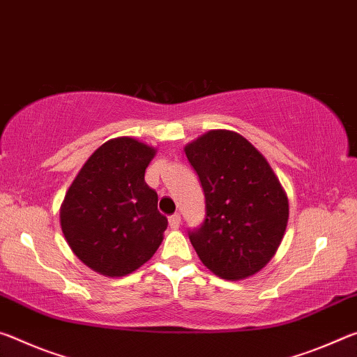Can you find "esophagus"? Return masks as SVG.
I'll return each mask as SVG.
<instances>
[{"label":"esophagus","mask_w":357,"mask_h":357,"mask_svg":"<svg viewBox=\"0 0 357 357\" xmlns=\"http://www.w3.org/2000/svg\"><path fill=\"white\" fill-rule=\"evenodd\" d=\"M180 223H182V218H180L178 213H174L169 217V226H171V229H178Z\"/></svg>","instance_id":"esophagus-1"}]
</instances>
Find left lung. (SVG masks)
Here are the masks:
<instances>
[{
	"label": "left lung",
	"instance_id": "1",
	"mask_svg": "<svg viewBox=\"0 0 357 357\" xmlns=\"http://www.w3.org/2000/svg\"><path fill=\"white\" fill-rule=\"evenodd\" d=\"M206 195V220L190 232L202 264L220 278L258 273L282 243L286 191L264 155L236 131L212 130L185 145Z\"/></svg>",
	"mask_w": 357,
	"mask_h": 357
}]
</instances>
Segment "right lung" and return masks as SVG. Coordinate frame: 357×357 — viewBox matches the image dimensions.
<instances>
[{
	"label": "right lung",
	"instance_id": "right-lung-1",
	"mask_svg": "<svg viewBox=\"0 0 357 357\" xmlns=\"http://www.w3.org/2000/svg\"><path fill=\"white\" fill-rule=\"evenodd\" d=\"M156 149L134 137L104 142L75 175L60 207V225L73 253L106 277L144 266L162 242L167 218L145 183Z\"/></svg>",
	"mask_w": 357,
	"mask_h": 357
}]
</instances>
